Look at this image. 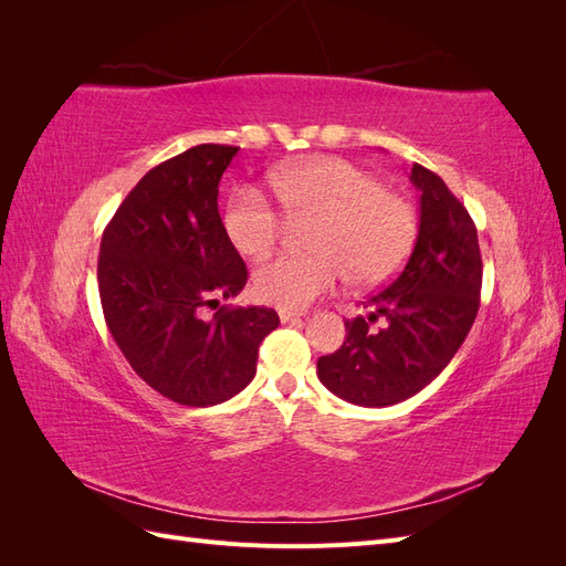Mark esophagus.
Returning a JSON list of instances; mask_svg holds the SVG:
<instances>
[{"mask_svg":"<svg viewBox=\"0 0 566 566\" xmlns=\"http://www.w3.org/2000/svg\"><path fill=\"white\" fill-rule=\"evenodd\" d=\"M279 316H281V321H283V323H287V321H297L302 314H300V312H287V310H279Z\"/></svg>","mask_w":566,"mask_h":566,"instance_id":"1","label":"esophagus"}]
</instances>
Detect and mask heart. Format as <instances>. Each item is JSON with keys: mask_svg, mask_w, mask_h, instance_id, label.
I'll return each instance as SVG.
<instances>
[{"mask_svg": "<svg viewBox=\"0 0 566 566\" xmlns=\"http://www.w3.org/2000/svg\"><path fill=\"white\" fill-rule=\"evenodd\" d=\"M283 212L312 221L310 254H281L252 276L256 300L302 312L349 276L358 287L389 281L418 238L416 208L399 193L342 158L281 165L269 177ZM224 231L231 245L252 260L273 250L285 233V217L254 186L238 188L227 205Z\"/></svg>", "mask_w": 566, "mask_h": 566, "instance_id": "heart-1", "label": "heart"}]
</instances>
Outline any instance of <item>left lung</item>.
<instances>
[{
	"mask_svg": "<svg viewBox=\"0 0 566 566\" xmlns=\"http://www.w3.org/2000/svg\"><path fill=\"white\" fill-rule=\"evenodd\" d=\"M420 191L418 241L406 266L364 302L370 314L345 321L347 339L321 356L318 380L335 397L382 408L413 397L449 366L479 312L482 254L474 221L430 169L413 165ZM378 317V332L369 323Z\"/></svg>",
	"mask_w": 566,
	"mask_h": 566,
	"instance_id": "8db88e82",
	"label": "left lung"
}]
</instances>
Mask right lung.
<instances>
[{
  "mask_svg": "<svg viewBox=\"0 0 566 566\" xmlns=\"http://www.w3.org/2000/svg\"><path fill=\"white\" fill-rule=\"evenodd\" d=\"M235 146L200 144L153 167L101 238L98 295L108 331L139 378L181 406L243 391L262 339L279 328L266 306L205 304L235 297L248 269L221 224L217 196Z\"/></svg>",
  "mask_w": 566,
  "mask_h": 566,
  "instance_id": "right-lung-1",
  "label": "right lung"
}]
</instances>
